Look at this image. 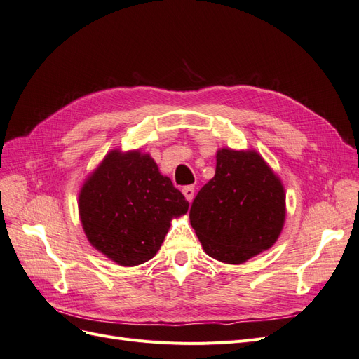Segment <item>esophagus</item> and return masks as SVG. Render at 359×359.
<instances>
[{
  "instance_id": "34e87169",
  "label": "esophagus",
  "mask_w": 359,
  "mask_h": 359,
  "mask_svg": "<svg viewBox=\"0 0 359 359\" xmlns=\"http://www.w3.org/2000/svg\"><path fill=\"white\" fill-rule=\"evenodd\" d=\"M182 193H184V196H186V199H187L189 202H191V201H193V196H194V186H186V187H182Z\"/></svg>"
}]
</instances>
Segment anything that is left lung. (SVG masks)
Listing matches in <instances>:
<instances>
[{"label": "left lung", "mask_w": 359, "mask_h": 359, "mask_svg": "<svg viewBox=\"0 0 359 359\" xmlns=\"http://www.w3.org/2000/svg\"><path fill=\"white\" fill-rule=\"evenodd\" d=\"M285 215L283 186L264 158L223 148L214 178L191 203L190 223L206 255L243 264L277 241Z\"/></svg>", "instance_id": "obj_1"}]
</instances>
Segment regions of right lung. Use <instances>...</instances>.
Segmentation results:
<instances>
[{
	"label": "right lung",
	"instance_id": "add662e5",
	"mask_svg": "<svg viewBox=\"0 0 359 359\" xmlns=\"http://www.w3.org/2000/svg\"><path fill=\"white\" fill-rule=\"evenodd\" d=\"M189 202L139 151H112L86 180L79 215L88 241L114 262L135 266L154 257L172 217L186 214Z\"/></svg>",
	"mask_w": 359,
	"mask_h": 359
}]
</instances>
